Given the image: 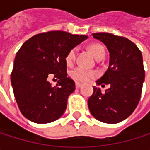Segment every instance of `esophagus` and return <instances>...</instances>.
Masks as SVG:
<instances>
[{"instance_id": "esophagus-1", "label": "esophagus", "mask_w": 150, "mask_h": 150, "mask_svg": "<svg viewBox=\"0 0 150 150\" xmlns=\"http://www.w3.org/2000/svg\"><path fill=\"white\" fill-rule=\"evenodd\" d=\"M81 86H82L81 83H80V82H75V87H76V88H81Z\"/></svg>"}]
</instances>
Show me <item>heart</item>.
Instances as JSON below:
<instances>
[{
	"label": "heart",
	"mask_w": 150,
	"mask_h": 150,
	"mask_svg": "<svg viewBox=\"0 0 150 150\" xmlns=\"http://www.w3.org/2000/svg\"><path fill=\"white\" fill-rule=\"evenodd\" d=\"M89 50L96 59H98L101 55L105 54L104 47L100 44L90 45ZM75 54H76V48L75 47L70 49L69 51V53L67 54V55L65 57V61H66V63L68 65H71L74 62ZM69 75H70L72 79H74L75 81H88L90 79L96 76V72H95L93 70L86 69L82 67H76L69 72Z\"/></svg>",
	"instance_id": "obj_1"
}]
</instances>
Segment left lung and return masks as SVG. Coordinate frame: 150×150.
I'll list each match as a JSON object with an SVG mask.
<instances>
[{
    "mask_svg": "<svg viewBox=\"0 0 150 150\" xmlns=\"http://www.w3.org/2000/svg\"><path fill=\"white\" fill-rule=\"evenodd\" d=\"M109 52V66L96 81L97 85L110 84L102 93L93 87L88 105L92 115L105 123H118L128 118L141 98L145 71L140 49L129 39L109 33L92 34Z\"/></svg>",
    "mask_w": 150,
    "mask_h": 150,
    "instance_id": "left-lung-1",
    "label": "left lung"
}]
</instances>
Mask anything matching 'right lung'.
<instances>
[{
	"label": "right lung",
	"mask_w": 150,
	"mask_h": 150,
	"mask_svg": "<svg viewBox=\"0 0 150 150\" xmlns=\"http://www.w3.org/2000/svg\"><path fill=\"white\" fill-rule=\"evenodd\" d=\"M88 38L63 31H49L25 42L15 56L11 83L21 114L35 123H48L64 113L75 81L68 77L65 57L69 51ZM49 75L60 80L56 87Z\"/></svg>",
	"instance_id": "1"
}]
</instances>
